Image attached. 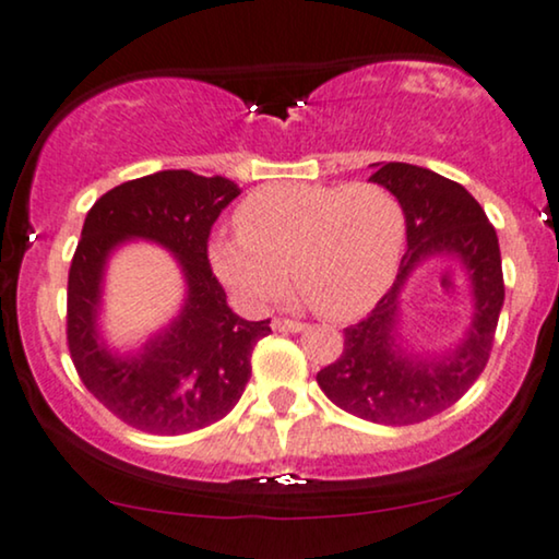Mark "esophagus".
I'll use <instances>...</instances> for the list:
<instances>
[{
    "label": "esophagus",
    "mask_w": 559,
    "mask_h": 559,
    "mask_svg": "<svg viewBox=\"0 0 559 559\" xmlns=\"http://www.w3.org/2000/svg\"><path fill=\"white\" fill-rule=\"evenodd\" d=\"M271 326L275 332H301L304 326V322H296V319H286V317H273V322H271Z\"/></svg>",
    "instance_id": "obj_1"
}]
</instances>
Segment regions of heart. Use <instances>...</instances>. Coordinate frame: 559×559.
<instances>
[{"label":"heart","mask_w":559,"mask_h":559,"mask_svg":"<svg viewBox=\"0 0 559 559\" xmlns=\"http://www.w3.org/2000/svg\"><path fill=\"white\" fill-rule=\"evenodd\" d=\"M237 235L210 242L214 273L250 304L296 294L319 317L349 319L385 294L404 250V210L378 183H273L235 214Z\"/></svg>","instance_id":"obj_1"}]
</instances>
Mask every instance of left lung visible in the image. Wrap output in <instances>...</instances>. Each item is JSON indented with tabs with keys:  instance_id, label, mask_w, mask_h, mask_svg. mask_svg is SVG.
Wrapping results in <instances>:
<instances>
[{
	"instance_id": "1",
	"label": "left lung",
	"mask_w": 559,
	"mask_h": 559,
	"mask_svg": "<svg viewBox=\"0 0 559 559\" xmlns=\"http://www.w3.org/2000/svg\"><path fill=\"white\" fill-rule=\"evenodd\" d=\"M399 199L406 214V252L396 284L373 311L345 326L340 357L317 373L319 389L342 412L366 421L406 427L427 421L467 393L486 368L503 307V271L496 229L457 181L412 163H385L370 176ZM457 257L468 267L476 319L468 340L440 361H414L392 342L397 292L421 257Z\"/></svg>"
}]
</instances>
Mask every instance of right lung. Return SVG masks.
Instances as JSON below:
<instances>
[{
  "label": "right lung",
  "mask_w": 559,
  "mask_h": 559,
  "mask_svg": "<svg viewBox=\"0 0 559 559\" xmlns=\"http://www.w3.org/2000/svg\"><path fill=\"white\" fill-rule=\"evenodd\" d=\"M240 189L229 178L158 170L96 199L69 267L66 342L73 368L119 421L147 435H189L233 412L250 381L252 347L271 319L233 314L210 265V235ZM130 236L160 241L182 260L190 299L182 317L135 358L109 356L95 340L103 260Z\"/></svg>",
  "instance_id": "1"
}]
</instances>
